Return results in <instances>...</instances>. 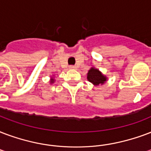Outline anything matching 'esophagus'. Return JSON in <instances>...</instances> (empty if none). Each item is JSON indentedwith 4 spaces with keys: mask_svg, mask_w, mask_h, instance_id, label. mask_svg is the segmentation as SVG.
I'll use <instances>...</instances> for the list:
<instances>
[{
    "mask_svg": "<svg viewBox=\"0 0 151 151\" xmlns=\"http://www.w3.org/2000/svg\"><path fill=\"white\" fill-rule=\"evenodd\" d=\"M69 68H70V70H76V66L75 65H70V66H69Z\"/></svg>",
    "mask_w": 151,
    "mask_h": 151,
    "instance_id": "1",
    "label": "esophagus"
}]
</instances>
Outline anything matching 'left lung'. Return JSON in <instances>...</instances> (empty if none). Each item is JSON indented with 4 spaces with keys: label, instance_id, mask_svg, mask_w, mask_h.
I'll return each mask as SVG.
<instances>
[{
    "label": "left lung",
    "instance_id": "1",
    "mask_svg": "<svg viewBox=\"0 0 151 151\" xmlns=\"http://www.w3.org/2000/svg\"><path fill=\"white\" fill-rule=\"evenodd\" d=\"M87 79L94 86L104 85L108 81V78L94 66L90 68L87 73Z\"/></svg>",
    "mask_w": 151,
    "mask_h": 151
}]
</instances>
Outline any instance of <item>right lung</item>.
Returning <instances> with one entry per match:
<instances>
[{
	"label": "right lung",
	"mask_w": 151,
	"mask_h": 151,
	"mask_svg": "<svg viewBox=\"0 0 151 151\" xmlns=\"http://www.w3.org/2000/svg\"><path fill=\"white\" fill-rule=\"evenodd\" d=\"M55 75H52L50 77V84H53L54 82L55 81Z\"/></svg>",
	"instance_id": "1"
}]
</instances>
